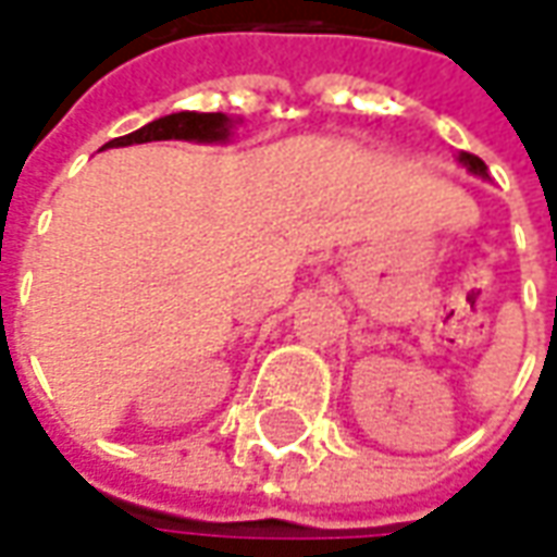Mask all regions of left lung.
<instances>
[{
    "label": "left lung",
    "mask_w": 557,
    "mask_h": 557,
    "mask_svg": "<svg viewBox=\"0 0 557 557\" xmlns=\"http://www.w3.org/2000/svg\"><path fill=\"white\" fill-rule=\"evenodd\" d=\"M459 161L465 163V166H468V170H471L474 176H483V180H486V163H483L481 158H474V154H468V151H461Z\"/></svg>",
    "instance_id": "obj_1"
}]
</instances>
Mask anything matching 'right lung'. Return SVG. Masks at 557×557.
Instances as JSON below:
<instances>
[{
	"label": "right lung",
	"instance_id": "1",
	"mask_svg": "<svg viewBox=\"0 0 557 557\" xmlns=\"http://www.w3.org/2000/svg\"><path fill=\"white\" fill-rule=\"evenodd\" d=\"M228 123L225 114H195V111H180V114H166L161 120H151L148 126H141L129 136L111 139L108 145H141V141H161V139H185V141H223L228 136Z\"/></svg>",
	"mask_w": 557,
	"mask_h": 557
}]
</instances>
